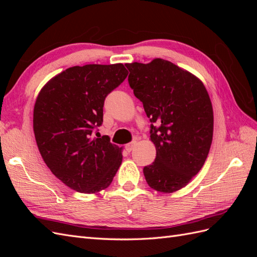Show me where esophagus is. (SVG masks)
<instances>
[{"label":"esophagus","instance_id":"esophagus-1","mask_svg":"<svg viewBox=\"0 0 257 257\" xmlns=\"http://www.w3.org/2000/svg\"><path fill=\"white\" fill-rule=\"evenodd\" d=\"M137 145V142L136 141H134V142H132V143H130V144H127L126 146H125V149L128 151V152H131L132 150L134 149L135 148V146Z\"/></svg>","mask_w":257,"mask_h":257}]
</instances>
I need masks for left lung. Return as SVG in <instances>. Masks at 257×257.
<instances>
[{"mask_svg": "<svg viewBox=\"0 0 257 257\" xmlns=\"http://www.w3.org/2000/svg\"><path fill=\"white\" fill-rule=\"evenodd\" d=\"M128 83L141 99L151 125L157 158L144 168L153 190H181L204 166L213 136V109L198 77L164 59L126 63Z\"/></svg>", "mask_w": 257, "mask_h": 257, "instance_id": "left-lung-1", "label": "left lung"}]
</instances>
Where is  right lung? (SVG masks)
Masks as SVG:
<instances>
[{"label":"right lung","mask_w":257,"mask_h":257,"mask_svg":"<svg viewBox=\"0 0 257 257\" xmlns=\"http://www.w3.org/2000/svg\"><path fill=\"white\" fill-rule=\"evenodd\" d=\"M127 75L122 63L73 66L38 93L33 111L38 150L51 173L72 190L98 193L118 172L123 148L108 136L95 138L94 128L103 123L106 96Z\"/></svg>","instance_id":"1"}]
</instances>
